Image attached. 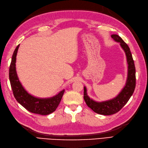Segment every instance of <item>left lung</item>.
I'll return each mask as SVG.
<instances>
[{"label":"left lung","instance_id":"obj_1","mask_svg":"<svg viewBox=\"0 0 148 148\" xmlns=\"http://www.w3.org/2000/svg\"><path fill=\"white\" fill-rule=\"evenodd\" d=\"M111 37L114 41L119 42L125 53L128 65L125 85L115 97L102 102L96 101L90 98L87 94V88L84 86V98L87 105L95 113L103 115H111L119 111L132 96L136 87V68L130 48L119 35L113 34Z\"/></svg>","mask_w":148,"mask_h":148}]
</instances>
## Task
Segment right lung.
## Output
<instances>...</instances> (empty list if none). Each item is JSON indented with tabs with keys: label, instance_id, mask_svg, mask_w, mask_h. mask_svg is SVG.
I'll return each instance as SVG.
<instances>
[{
	"label": "right lung",
	"instance_id": "obj_1",
	"mask_svg": "<svg viewBox=\"0 0 148 148\" xmlns=\"http://www.w3.org/2000/svg\"><path fill=\"white\" fill-rule=\"evenodd\" d=\"M19 47V44L16 47L12 54L9 73L10 83L15 99L31 113L42 115H47L53 113L60 103L64 89L54 96L47 98L37 97L28 93L19 81L16 72V56Z\"/></svg>",
	"mask_w": 148,
	"mask_h": 148
}]
</instances>
